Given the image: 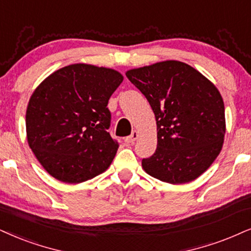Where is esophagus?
<instances>
[{
	"mask_svg": "<svg viewBox=\"0 0 251 251\" xmlns=\"http://www.w3.org/2000/svg\"><path fill=\"white\" fill-rule=\"evenodd\" d=\"M138 138H139V132L133 131L131 135L127 136V138H125V142H127V144H133V142L136 141V139Z\"/></svg>",
	"mask_w": 251,
	"mask_h": 251,
	"instance_id": "1",
	"label": "esophagus"
}]
</instances>
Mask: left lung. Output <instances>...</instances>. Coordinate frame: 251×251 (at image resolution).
Listing matches in <instances>:
<instances>
[{
    "label": "left lung",
    "instance_id": "1",
    "mask_svg": "<svg viewBox=\"0 0 251 251\" xmlns=\"http://www.w3.org/2000/svg\"><path fill=\"white\" fill-rule=\"evenodd\" d=\"M126 76L147 98L156 119L157 148L142 160L144 170L170 184L198 178L220 154L226 133L217 87L176 60L129 69Z\"/></svg>",
    "mask_w": 251,
    "mask_h": 251
}]
</instances>
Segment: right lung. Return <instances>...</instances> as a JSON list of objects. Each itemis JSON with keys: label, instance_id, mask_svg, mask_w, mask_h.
<instances>
[{"label": "right lung", "instance_id": "1", "mask_svg": "<svg viewBox=\"0 0 251 251\" xmlns=\"http://www.w3.org/2000/svg\"><path fill=\"white\" fill-rule=\"evenodd\" d=\"M124 80L115 69L87 63L60 68L31 95L27 144L47 173L77 184L105 171L118 151L107 103Z\"/></svg>", "mask_w": 251, "mask_h": 251}]
</instances>
